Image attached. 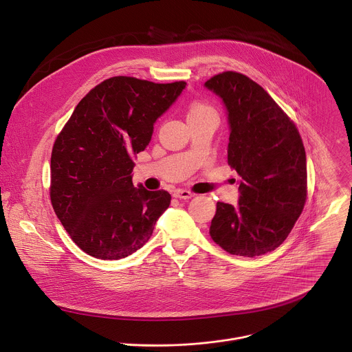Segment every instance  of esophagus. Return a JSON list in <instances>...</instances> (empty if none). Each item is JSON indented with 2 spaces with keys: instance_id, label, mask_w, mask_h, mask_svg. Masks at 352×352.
I'll return each instance as SVG.
<instances>
[{
  "instance_id": "esophagus-1",
  "label": "esophagus",
  "mask_w": 352,
  "mask_h": 352,
  "mask_svg": "<svg viewBox=\"0 0 352 352\" xmlns=\"http://www.w3.org/2000/svg\"><path fill=\"white\" fill-rule=\"evenodd\" d=\"M173 196L177 197V199L189 200V199H192L195 195H193L190 190H186V189H177V190H174V195H173Z\"/></svg>"
}]
</instances>
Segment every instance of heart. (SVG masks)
Returning <instances> with one entry per match:
<instances>
[{"instance_id":"1","label":"heart","mask_w":352,"mask_h":352,"mask_svg":"<svg viewBox=\"0 0 352 352\" xmlns=\"http://www.w3.org/2000/svg\"><path fill=\"white\" fill-rule=\"evenodd\" d=\"M213 111L211 106L206 104V103H200V102H195L192 103L190 109H189V116H195V114H201V113H208Z\"/></svg>"}]
</instances>
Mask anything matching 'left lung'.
<instances>
[{"label":"left lung","instance_id":"1","mask_svg":"<svg viewBox=\"0 0 352 352\" xmlns=\"http://www.w3.org/2000/svg\"><path fill=\"white\" fill-rule=\"evenodd\" d=\"M204 85L227 109V160L242 179L235 207L216 204L211 238L230 254L263 256L280 246L303 211L307 196L303 142L279 104L248 76L223 72Z\"/></svg>","mask_w":352,"mask_h":352}]
</instances>
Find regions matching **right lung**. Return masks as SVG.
<instances>
[{
  "instance_id": "right-lung-1",
  "label": "right lung",
  "mask_w": 352,
  "mask_h": 352,
  "mask_svg": "<svg viewBox=\"0 0 352 352\" xmlns=\"http://www.w3.org/2000/svg\"><path fill=\"white\" fill-rule=\"evenodd\" d=\"M185 87V81L110 77L78 102L57 136L50 199L73 242L87 254L100 260L131 256L148 242L168 208V192L133 186L132 157L146 148L153 124Z\"/></svg>"
}]
</instances>
